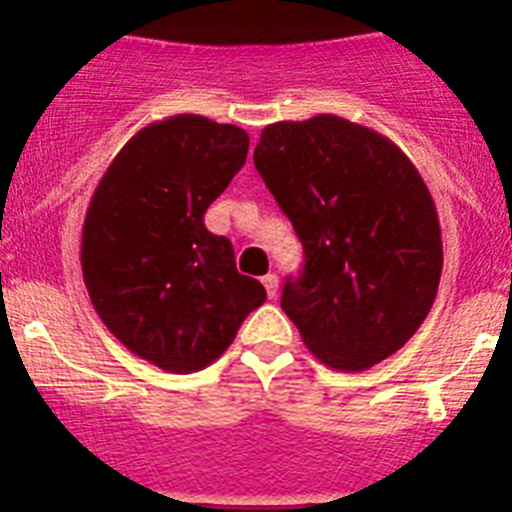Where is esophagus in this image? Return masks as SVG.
I'll return each mask as SVG.
<instances>
[{
  "label": "esophagus",
  "mask_w": 512,
  "mask_h": 512,
  "mask_svg": "<svg viewBox=\"0 0 512 512\" xmlns=\"http://www.w3.org/2000/svg\"><path fill=\"white\" fill-rule=\"evenodd\" d=\"M261 282H264V287H266V295L274 300V297H277V292H279V277H277V274H266Z\"/></svg>",
  "instance_id": "1"
}]
</instances>
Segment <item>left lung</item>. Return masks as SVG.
I'll list each match as a JSON object with an SVG mask.
<instances>
[{"mask_svg": "<svg viewBox=\"0 0 512 512\" xmlns=\"http://www.w3.org/2000/svg\"><path fill=\"white\" fill-rule=\"evenodd\" d=\"M253 164L305 248L282 310L325 366L361 372L420 328L443 269L423 176L377 130L315 115L261 130Z\"/></svg>", "mask_w": 512, "mask_h": 512, "instance_id": "8db88e82", "label": "left lung"}]
</instances>
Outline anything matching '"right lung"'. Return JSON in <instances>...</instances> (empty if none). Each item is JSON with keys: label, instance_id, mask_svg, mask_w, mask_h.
Segmentation results:
<instances>
[{"label": "right lung", "instance_id": "obj_1", "mask_svg": "<svg viewBox=\"0 0 512 512\" xmlns=\"http://www.w3.org/2000/svg\"><path fill=\"white\" fill-rule=\"evenodd\" d=\"M248 133L202 115L146 125L112 158L81 230V274L112 336L171 374L225 354L259 279L235 269L233 246L205 212L246 164Z\"/></svg>", "mask_w": 512, "mask_h": 512}]
</instances>
